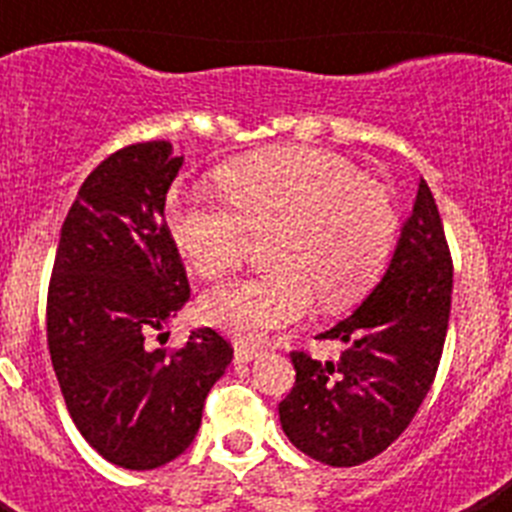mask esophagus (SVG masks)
Here are the masks:
<instances>
[{
    "label": "esophagus",
    "mask_w": 512,
    "mask_h": 512,
    "mask_svg": "<svg viewBox=\"0 0 512 512\" xmlns=\"http://www.w3.org/2000/svg\"><path fill=\"white\" fill-rule=\"evenodd\" d=\"M233 356H235V361H238V364H248V361L259 359L261 351H259V348H253V346H243V343H235Z\"/></svg>",
    "instance_id": "1"
}]
</instances>
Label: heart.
Instances as JSON below:
<instances>
[{
	"instance_id": "obj_1",
	"label": "heart",
	"mask_w": 512,
	"mask_h": 512,
	"mask_svg": "<svg viewBox=\"0 0 512 512\" xmlns=\"http://www.w3.org/2000/svg\"><path fill=\"white\" fill-rule=\"evenodd\" d=\"M225 200L205 189H171L166 230L200 277H223L266 241L274 269L210 289L202 315L238 341L359 300L390 256L397 217L382 184L356 176L333 153L271 148L217 171Z\"/></svg>"
}]
</instances>
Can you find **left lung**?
I'll list each match as a JSON object with an SVG mask.
<instances>
[{
	"label": "left lung",
	"mask_w": 512,
	"mask_h": 512,
	"mask_svg": "<svg viewBox=\"0 0 512 512\" xmlns=\"http://www.w3.org/2000/svg\"><path fill=\"white\" fill-rule=\"evenodd\" d=\"M454 266L425 179L382 282L346 320L320 333L336 361L292 354L295 387L279 402L282 431L302 454L356 467L397 441L431 390L449 328Z\"/></svg>",
	"instance_id": "obj_1"
}]
</instances>
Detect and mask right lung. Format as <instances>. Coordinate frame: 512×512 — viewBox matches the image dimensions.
Returning <instances> with one entry per match:
<instances>
[{
    "label": "right lung",
    "mask_w": 512,
    "mask_h": 512,
    "mask_svg": "<svg viewBox=\"0 0 512 512\" xmlns=\"http://www.w3.org/2000/svg\"><path fill=\"white\" fill-rule=\"evenodd\" d=\"M182 164L169 140L104 158L63 220L48 287V348L66 408L99 456L138 472L189 449L233 359L212 328L192 330L176 354L148 343L189 300L164 223Z\"/></svg>",
    "instance_id": "obj_1"
}]
</instances>
